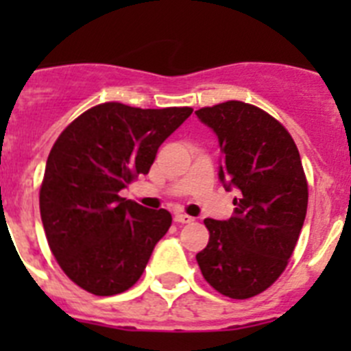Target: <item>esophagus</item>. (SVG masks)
Returning a JSON list of instances; mask_svg holds the SVG:
<instances>
[{"label": "esophagus", "mask_w": 351, "mask_h": 351, "mask_svg": "<svg viewBox=\"0 0 351 351\" xmlns=\"http://www.w3.org/2000/svg\"><path fill=\"white\" fill-rule=\"evenodd\" d=\"M173 221L182 223V225H184V223L193 221V218H191V216H188V214H176V216H173Z\"/></svg>", "instance_id": "1"}]
</instances>
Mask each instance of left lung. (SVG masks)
Segmentation results:
<instances>
[{"mask_svg": "<svg viewBox=\"0 0 351 351\" xmlns=\"http://www.w3.org/2000/svg\"><path fill=\"white\" fill-rule=\"evenodd\" d=\"M218 137L219 181L239 191L232 218L204 219L209 243L197 253L207 283L230 299H250L281 276L308 210L299 149L280 121L244 101L197 110Z\"/></svg>", "mask_w": 351, "mask_h": 351, "instance_id": "obj_1", "label": "left lung"}]
</instances>
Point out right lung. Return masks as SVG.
<instances>
[{
    "label": "right lung",
    "instance_id": "right-lung-1",
    "mask_svg": "<svg viewBox=\"0 0 351 351\" xmlns=\"http://www.w3.org/2000/svg\"><path fill=\"white\" fill-rule=\"evenodd\" d=\"M191 112L108 101L80 114L52 145L40 188L43 230L64 274L89 293L132 288L172 225L169 210L145 209L119 191L149 172Z\"/></svg>",
    "mask_w": 351,
    "mask_h": 351
}]
</instances>
